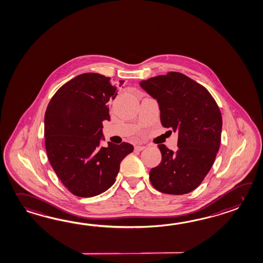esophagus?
<instances>
[{
    "label": "esophagus",
    "instance_id": "esophagus-1",
    "mask_svg": "<svg viewBox=\"0 0 263 263\" xmlns=\"http://www.w3.org/2000/svg\"><path fill=\"white\" fill-rule=\"evenodd\" d=\"M145 147L144 146H141V145H137L135 146V151L136 152H140V151H141V150H143Z\"/></svg>",
    "mask_w": 263,
    "mask_h": 263
}]
</instances>
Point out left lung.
Masks as SVG:
<instances>
[{
	"instance_id": "left-lung-1",
	"label": "left lung",
	"mask_w": 263,
	"mask_h": 263,
	"mask_svg": "<svg viewBox=\"0 0 263 263\" xmlns=\"http://www.w3.org/2000/svg\"><path fill=\"white\" fill-rule=\"evenodd\" d=\"M140 85L158 101L161 124L178 134L175 152L158 145L162 159L150 171V181L160 193H191L204 180L219 151L220 108L206 88L180 72L170 71Z\"/></svg>"
}]
</instances>
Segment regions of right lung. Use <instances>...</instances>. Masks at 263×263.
Instances as JSON below:
<instances>
[{"label":"right lung","mask_w":263,"mask_h":263,"mask_svg":"<svg viewBox=\"0 0 263 263\" xmlns=\"http://www.w3.org/2000/svg\"><path fill=\"white\" fill-rule=\"evenodd\" d=\"M120 84L87 72L67 82L54 93L44 116L47 156L59 179L73 195L92 197L114 184L120 164L134 147L127 142L100 146L103 121H110L108 101Z\"/></svg>","instance_id":"add662e5"}]
</instances>
